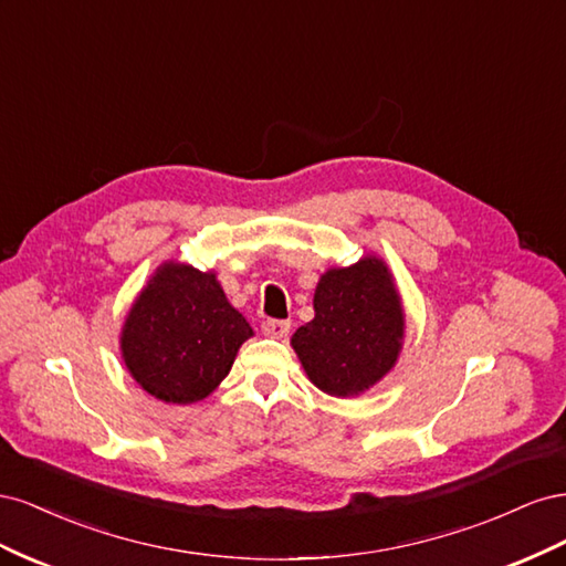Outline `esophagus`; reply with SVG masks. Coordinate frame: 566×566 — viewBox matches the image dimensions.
<instances>
[{
    "label": "esophagus",
    "mask_w": 566,
    "mask_h": 566,
    "mask_svg": "<svg viewBox=\"0 0 566 566\" xmlns=\"http://www.w3.org/2000/svg\"><path fill=\"white\" fill-rule=\"evenodd\" d=\"M262 333L266 337H273V339H283L287 333H290V321H276V318H269L262 323Z\"/></svg>",
    "instance_id": "esophagus-1"
}]
</instances>
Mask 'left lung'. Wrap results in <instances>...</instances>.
Returning <instances> with one entry per match:
<instances>
[{
  "instance_id": "left-lung-1",
  "label": "left lung",
  "mask_w": 566,
  "mask_h": 566,
  "mask_svg": "<svg viewBox=\"0 0 566 566\" xmlns=\"http://www.w3.org/2000/svg\"><path fill=\"white\" fill-rule=\"evenodd\" d=\"M406 337L401 295L382 256L333 266L314 290V318L290 337L300 364L321 391L358 397L397 366Z\"/></svg>"
}]
</instances>
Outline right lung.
Masks as SVG:
<instances>
[{
    "label": "right lung",
    "instance_id": "obj_1",
    "mask_svg": "<svg viewBox=\"0 0 566 566\" xmlns=\"http://www.w3.org/2000/svg\"><path fill=\"white\" fill-rule=\"evenodd\" d=\"M252 335L212 269L167 260L132 302L119 352L150 397L186 406L210 397Z\"/></svg>",
    "mask_w": 566,
    "mask_h": 566
}]
</instances>
